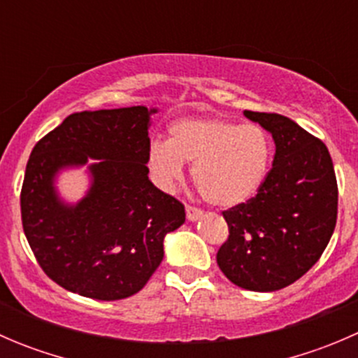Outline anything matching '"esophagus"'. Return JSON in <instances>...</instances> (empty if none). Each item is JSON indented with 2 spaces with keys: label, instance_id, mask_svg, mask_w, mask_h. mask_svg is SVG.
I'll return each mask as SVG.
<instances>
[{
  "label": "esophagus",
  "instance_id": "obj_1",
  "mask_svg": "<svg viewBox=\"0 0 358 358\" xmlns=\"http://www.w3.org/2000/svg\"><path fill=\"white\" fill-rule=\"evenodd\" d=\"M185 211H187V220H189V222H197V220L202 218V211L201 209L194 208V206H187Z\"/></svg>",
  "mask_w": 358,
  "mask_h": 358
}]
</instances>
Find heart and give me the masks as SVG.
I'll list each match as a JSON object with an SVG mask.
<instances>
[{"label": "heart", "instance_id": "heart-1", "mask_svg": "<svg viewBox=\"0 0 358 358\" xmlns=\"http://www.w3.org/2000/svg\"><path fill=\"white\" fill-rule=\"evenodd\" d=\"M268 135L256 124L218 117H182L166 142H152L147 166L161 189L171 190L192 162L190 176L201 196L218 208H234L258 194L270 164Z\"/></svg>", "mask_w": 358, "mask_h": 358}]
</instances>
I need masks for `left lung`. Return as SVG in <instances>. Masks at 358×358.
Returning <instances> with one entry per match:
<instances>
[{"instance_id": "obj_1", "label": "left lung", "mask_w": 358, "mask_h": 358, "mask_svg": "<svg viewBox=\"0 0 358 358\" xmlns=\"http://www.w3.org/2000/svg\"><path fill=\"white\" fill-rule=\"evenodd\" d=\"M272 135V169L252 199L223 211L229 239L216 262L248 291L272 292L296 282L322 256L338 216V183L327 147L280 114L244 110Z\"/></svg>"}]
</instances>
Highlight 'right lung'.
I'll return each instance as SVG.
<instances>
[{
	"label": "right lung",
	"mask_w": 358,
	"mask_h": 358,
	"mask_svg": "<svg viewBox=\"0 0 358 358\" xmlns=\"http://www.w3.org/2000/svg\"><path fill=\"white\" fill-rule=\"evenodd\" d=\"M154 112H76L32 149L20 192L24 234L39 266L64 289L100 301L133 296L161 265L166 234L185 222L182 202L149 180ZM81 165L89 190L66 203L56 176Z\"/></svg>",
	"instance_id": "add662e5"
}]
</instances>
